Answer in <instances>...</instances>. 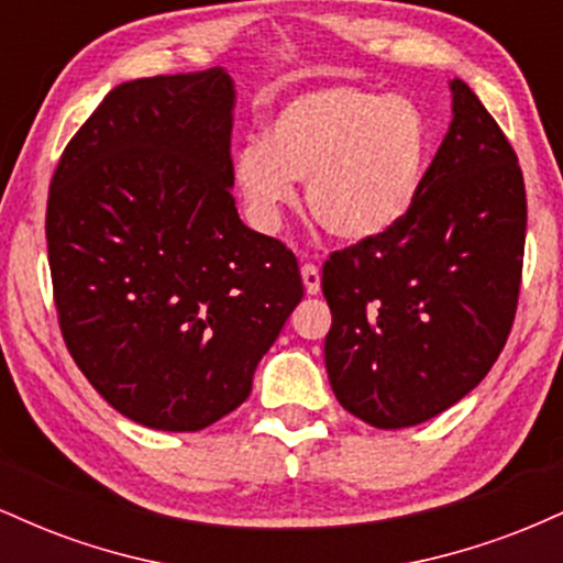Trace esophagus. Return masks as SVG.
<instances>
[{"label":"esophagus","instance_id":"obj_1","mask_svg":"<svg viewBox=\"0 0 563 563\" xmlns=\"http://www.w3.org/2000/svg\"><path fill=\"white\" fill-rule=\"evenodd\" d=\"M301 280H303V288H307L309 296L320 294V269L314 267V264H303Z\"/></svg>","mask_w":563,"mask_h":563}]
</instances>
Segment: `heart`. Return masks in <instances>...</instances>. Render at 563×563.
Returning a JSON list of instances; mask_svg holds the SVG:
<instances>
[{
    "instance_id": "heart-1",
    "label": "heart",
    "mask_w": 563,
    "mask_h": 563,
    "mask_svg": "<svg viewBox=\"0 0 563 563\" xmlns=\"http://www.w3.org/2000/svg\"><path fill=\"white\" fill-rule=\"evenodd\" d=\"M429 166V126L416 102L357 87L290 97L232 156L251 222L277 230L303 185L307 211L328 235L367 243L410 214Z\"/></svg>"
}]
</instances>
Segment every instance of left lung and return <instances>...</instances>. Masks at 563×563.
Segmentation results:
<instances>
[{"instance_id": "8db88e82", "label": "left lung", "mask_w": 563, "mask_h": 563, "mask_svg": "<svg viewBox=\"0 0 563 563\" xmlns=\"http://www.w3.org/2000/svg\"><path fill=\"white\" fill-rule=\"evenodd\" d=\"M421 192L397 228L322 267L325 371L376 429L429 421L479 386L506 346L527 235L514 147L466 81Z\"/></svg>"}]
</instances>
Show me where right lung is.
Returning a JSON list of instances; mask_svg holds the SVG:
<instances>
[{"mask_svg": "<svg viewBox=\"0 0 563 563\" xmlns=\"http://www.w3.org/2000/svg\"><path fill=\"white\" fill-rule=\"evenodd\" d=\"M224 68L124 81L68 142L47 200L60 331L108 405L200 431L243 405L303 286L232 198Z\"/></svg>", "mask_w": 563, "mask_h": 563, "instance_id": "obj_1", "label": "right lung"}]
</instances>
